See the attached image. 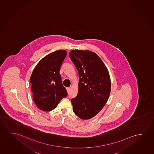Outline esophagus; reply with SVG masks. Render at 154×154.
<instances>
[{
	"mask_svg": "<svg viewBox=\"0 0 154 154\" xmlns=\"http://www.w3.org/2000/svg\"><path fill=\"white\" fill-rule=\"evenodd\" d=\"M66 89H67V91L68 93H69V91L70 90V87H67Z\"/></svg>",
	"mask_w": 154,
	"mask_h": 154,
	"instance_id": "esophagus-1",
	"label": "esophagus"
}]
</instances>
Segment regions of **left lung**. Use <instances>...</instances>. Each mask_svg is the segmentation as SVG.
Returning a JSON list of instances; mask_svg holds the SVG:
<instances>
[{"mask_svg":"<svg viewBox=\"0 0 154 154\" xmlns=\"http://www.w3.org/2000/svg\"><path fill=\"white\" fill-rule=\"evenodd\" d=\"M69 57L79 77L78 94L71 100L72 110L78 117L87 120L96 116L109 97V74L100 58L91 51L72 50Z\"/></svg>","mask_w":154,"mask_h":154,"instance_id":"1","label":"left lung"}]
</instances>
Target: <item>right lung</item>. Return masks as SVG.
Here are the masks:
<instances>
[{
  "label": "right lung",
  "mask_w": 154,
  "mask_h": 154,
  "mask_svg": "<svg viewBox=\"0 0 154 154\" xmlns=\"http://www.w3.org/2000/svg\"><path fill=\"white\" fill-rule=\"evenodd\" d=\"M67 55L65 50H58L41 59L30 78L32 98L38 108L46 112L57 107L67 92L59 74L61 64Z\"/></svg>",
  "instance_id": "obj_1"
}]
</instances>
